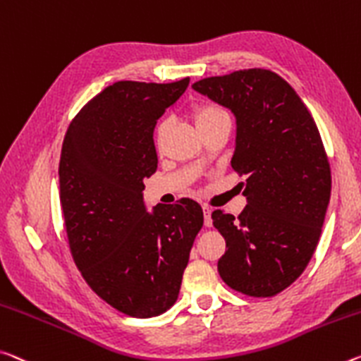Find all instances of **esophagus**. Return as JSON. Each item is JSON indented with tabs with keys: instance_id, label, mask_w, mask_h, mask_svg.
I'll use <instances>...</instances> for the list:
<instances>
[{
	"instance_id": "1",
	"label": "esophagus",
	"mask_w": 361,
	"mask_h": 361,
	"mask_svg": "<svg viewBox=\"0 0 361 361\" xmlns=\"http://www.w3.org/2000/svg\"><path fill=\"white\" fill-rule=\"evenodd\" d=\"M202 210H204V225L212 226V210L207 207V205H204Z\"/></svg>"
}]
</instances>
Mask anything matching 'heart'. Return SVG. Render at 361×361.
Returning a JSON list of instances; mask_svg holds the SVG:
<instances>
[{"label":"heart","instance_id":"heart-1","mask_svg":"<svg viewBox=\"0 0 361 361\" xmlns=\"http://www.w3.org/2000/svg\"><path fill=\"white\" fill-rule=\"evenodd\" d=\"M191 117L194 120V123H196L197 130L204 131V130L210 128L212 125H215L216 122H220V120L226 118L228 116L220 106H216V104H214V102H209V101H202L191 107ZM164 131H165V123L160 122L156 128L157 145H159V141L162 140Z\"/></svg>","mask_w":361,"mask_h":361}]
</instances>
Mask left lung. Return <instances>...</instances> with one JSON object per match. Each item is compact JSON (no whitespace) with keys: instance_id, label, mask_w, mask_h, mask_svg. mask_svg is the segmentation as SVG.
Returning a JSON list of instances; mask_svg holds the SVG:
<instances>
[{"instance_id":"8db88e82","label":"left lung","mask_w":361,"mask_h":361,"mask_svg":"<svg viewBox=\"0 0 361 361\" xmlns=\"http://www.w3.org/2000/svg\"><path fill=\"white\" fill-rule=\"evenodd\" d=\"M192 88L234 114L231 167L247 176L238 219L212 212L226 241L220 276L245 295H276L304 273L329 204L331 169L317 123L294 88L267 68L202 78Z\"/></svg>"}]
</instances>
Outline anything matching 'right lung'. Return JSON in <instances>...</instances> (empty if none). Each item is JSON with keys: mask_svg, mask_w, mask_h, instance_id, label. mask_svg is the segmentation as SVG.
I'll list each match as a JSON object with an SVG mask.
<instances>
[{"mask_svg": "<svg viewBox=\"0 0 361 361\" xmlns=\"http://www.w3.org/2000/svg\"><path fill=\"white\" fill-rule=\"evenodd\" d=\"M173 83L117 82L68 125L59 162V197L68 247L85 281L135 318L167 312L204 225L201 205L183 197L146 212L142 180L157 170V118L185 93Z\"/></svg>", "mask_w": 361, "mask_h": 361, "instance_id": "1", "label": "right lung"}]
</instances>
